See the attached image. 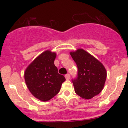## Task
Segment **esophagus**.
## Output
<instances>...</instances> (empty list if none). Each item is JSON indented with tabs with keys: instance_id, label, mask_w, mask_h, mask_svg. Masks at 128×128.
Here are the masks:
<instances>
[{
	"instance_id": "obj_1",
	"label": "esophagus",
	"mask_w": 128,
	"mask_h": 128,
	"mask_svg": "<svg viewBox=\"0 0 128 128\" xmlns=\"http://www.w3.org/2000/svg\"><path fill=\"white\" fill-rule=\"evenodd\" d=\"M65 78L66 79H67V80H68V79H70V74H68V73H67V74H66L65 75Z\"/></svg>"
}]
</instances>
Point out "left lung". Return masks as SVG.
<instances>
[{
    "mask_svg": "<svg viewBox=\"0 0 128 128\" xmlns=\"http://www.w3.org/2000/svg\"><path fill=\"white\" fill-rule=\"evenodd\" d=\"M78 67V76L72 79L74 92L85 99H90L102 92L106 78V69L93 56L82 49L71 52Z\"/></svg>",
    "mask_w": 128,
    "mask_h": 128,
    "instance_id": "1",
    "label": "left lung"
}]
</instances>
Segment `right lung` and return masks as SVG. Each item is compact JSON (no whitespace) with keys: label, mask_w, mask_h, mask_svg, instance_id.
<instances>
[{"label":"right lung","mask_w":128,"mask_h":128,"mask_svg":"<svg viewBox=\"0 0 128 128\" xmlns=\"http://www.w3.org/2000/svg\"><path fill=\"white\" fill-rule=\"evenodd\" d=\"M56 53L46 50L34 60L24 72L27 87L32 94L46 102L56 96L61 89L65 77L58 73L54 64Z\"/></svg>","instance_id":"add662e5"}]
</instances>
